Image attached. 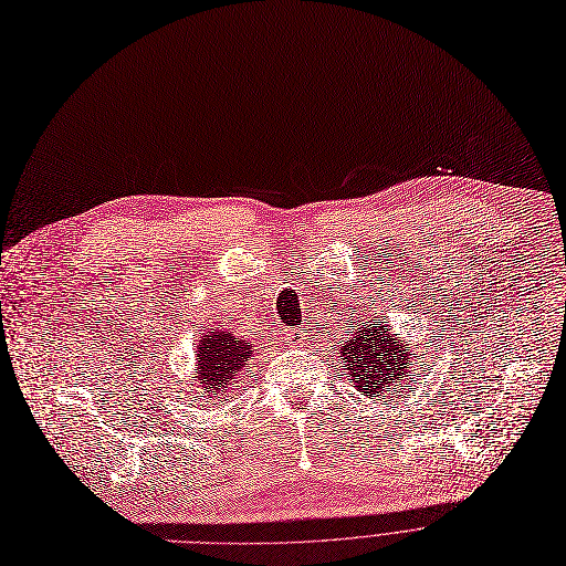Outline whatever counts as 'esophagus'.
Segmentation results:
<instances>
[{
  "mask_svg": "<svg viewBox=\"0 0 566 566\" xmlns=\"http://www.w3.org/2000/svg\"><path fill=\"white\" fill-rule=\"evenodd\" d=\"M284 340L289 343V345H302L304 343V332H300V329H284Z\"/></svg>",
  "mask_w": 566,
  "mask_h": 566,
  "instance_id": "esophagus-1",
  "label": "esophagus"
}]
</instances>
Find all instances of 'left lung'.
<instances>
[{
    "label": "left lung",
    "mask_w": 566,
    "mask_h": 566,
    "mask_svg": "<svg viewBox=\"0 0 566 566\" xmlns=\"http://www.w3.org/2000/svg\"><path fill=\"white\" fill-rule=\"evenodd\" d=\"M340 356L354 388L370 399L388 395L401 381L416 377L408 370L413 366V354L399 336L390 334L386 323L356 327L349 340L340 345Z\"/></svg>",
    "instance_id": "obj_1"
}]
</instances>
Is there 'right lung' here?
<instances>
[{"label": "right lung", "mask_w": 566, "mask_h": 566, "mask_svg": "<svg viewBox=\"0 0 566 566\" xmlns=\"http://www.w3.org/2000/svg\"><path fill=\"white\" fill-rule=\"evenodd\" d=\"M196 352L198 384L212 395H221L234 379L250 370L252 343H245L228 329H214L200 336Z\"/></svg>", "instance_id": "1"}]
</instances>
